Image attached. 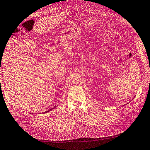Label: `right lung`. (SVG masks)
Wrapping results in <instances>:
<instances>
[{
	"label": "right lung",
	"instance_id": "obj_1",
	"mask_svg": "<svg viewBox=\"0 0 150 150\" xmlns=\"http://www.w3.org/2000/svg\"><path fill=\"white\" fill-rule=\"evenodd\" d=\"M55 107H54V108H55ZM53 109H54V108H52V109H50V110H48L46 111V112H42V114H45V113H46V112H49L50 110H52Z\"/></svg>",
	"mask_w": 150,
	"mask_h": 150
}]
</instances>
